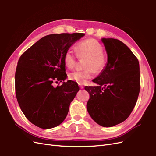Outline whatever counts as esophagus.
Here are the masks:
<instances>
[{
	"label": "esophagus",
	"instance_id": "obj_1",
	"mask_svg": "<svg viewBox=\"0 0 156 156\" xmlns=\"http://www.w3.org/2000/svg\"><path fill=\"white\" fill-rule=\"evenodd\" d=\"M78 85H79V86L80 87V89H83V88H84V86L82 83H78Z\"/></svg>",
	"mask_w": 156,
	"mask_h": 156
}]
</instances>
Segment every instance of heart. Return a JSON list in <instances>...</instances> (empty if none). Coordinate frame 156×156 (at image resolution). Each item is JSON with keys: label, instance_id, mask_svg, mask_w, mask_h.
I'll return each mask as SVG.
<instances>
[{"label": "heart", "instance_id": "obj_1", "mask_svg": "<svg viewBox=\"0 0 156 156\" xmlns=\"http://www.w3.org/2000/svg\"><path fill=\"white\" fill-rule=\"evenodd\" d=\"M76 53L72 48L67 50L64 55V62L68 68L76 65L78 57H87L85 64L87 69L75 70L69 73L68 78L78 83H84L87 80L92 78L95 71L99 73L106 68L107 57L103 53V46L98 40L89 38L79 42L75 46Z\"/></svg>", "mask_w": 156, "mask_h": 156}]
</instances>
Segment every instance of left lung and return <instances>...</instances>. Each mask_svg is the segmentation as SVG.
I'll list each match as a JSON object with an SVG mask.
<instances>
[{"label": "left lung", "mask_w": 156, "mask_h": 156, "mask_svg": "<svg viewBox=\"0 0 156 156\" xmlns=\"http://www.w3.org/2000/svg\"><path fill=\"white\" fill-rule=\"evenodd\" d=\"M108 54L106 68L92 80L98 86H85L90 99L87 111L99 125L112 127L126 120L136 103L140 90L137 57L119 39L103 38Z\"/></svg>", "instance_id": "obj_1"}]
</instances>
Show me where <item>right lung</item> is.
Returning a JSON list of instances; mask_svg holds the SVG:
<instances>
[{
  "label": "right lung",
  "mask_w": 156,
  "mask_h": 156,
  "mask_svg": "<svg viewBox=\"0 0 156 156\" xmlns=\"http://www.w3.org/2000/svg\"><path fill=\"white\" fill-rule=\"evenodd\" d=\"M83 33L54 34L42 37L20 56L15 73L19 106L31 123L42 129L58 126L66 119L80 88L66 78L65 52Z\"/></svg>",
  "instance_id": "add662e5"
}]
</instances>
